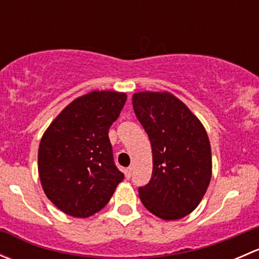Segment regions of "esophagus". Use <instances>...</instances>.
Masks as SVG:
<instances>
[{
    "label": "esophagus",
    "mask_w": 259,
    "mask_h": 259,
    "mask_svg": "<svg viewBox=\"0 0 259 259\" xmlns=\"http://www.w3.org/2000/svg\"><path fill=\"white\" fill-rule=\"evenodd\" d=\"M124 174H125V178L129 179L130 177H132V168H130V166H129V168L125 169V170H124Z\"/></svg>",
    "instance_id": "1"
}]
</instances>
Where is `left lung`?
I'll return each mask as SVG.
<instances>
[{
    "instance_id": "1",
    "label": "left lung",
    "mask_w": 259,
    "mask_h": 259,
    "mask_svg": "<svg viewBox=\"0 0 259 259\" xmlns=\"http://www.w3.org/2000/svg\"><path fill=\"white\" fill-rule=\"evenodd\" d=\"M133 108L153 151V174L139 188L140 200L164 221L183 218L198 207L211 178L207 132L189 108L166 91L135 93Z\"/></svg>"
}]
</instances>
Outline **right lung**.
Masks as SVG:
<instances>
[{
    "mask_svg": "<svg viewBox=\"0 0 259 259\" xmlns=\"http://www.w3.org/2000/svg\"><path fill=\"white\" fill-rule=\"evenodd\" d=\"M125 101V93L91 91L71 101L44 133L38 176L46 197L64 213L75 218L98 213L124 179L109 129Z\"/></svg>",
    "mask_w": 259,
    "mask_h": 259,
    "instance_id": "1",
    "label": "right lung"
}]
</instances>
